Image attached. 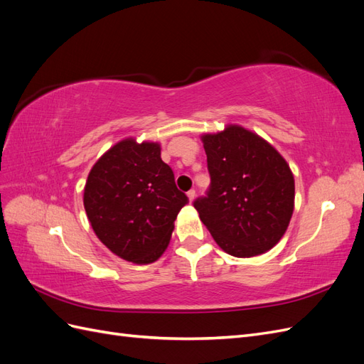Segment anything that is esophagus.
Returning a JSON list of instances; mask_svg holds the SVG:
<instances>
[{
  "label": "esophagus",
  "mask_w": 364,
  "mask_h": 364,
  "mask_svg": "<svg viewBox=\"0 0 364 364\" xmlns=\"http://www.w3.org/2000/svg\"><path fill=\"white\" fill-rule=\"evenodd\" d=\"M186 194H188V199H190L191 202L196 199V190H190Z\"/></svg>",
  "instance_id": "1"
}]
</instances>
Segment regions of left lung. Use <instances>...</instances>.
<instances>
[{"label": "left lung", "instance_id": "obj_1", "mask_svg": "<svg viewBox=\"0 0 364 364\" xmlns=\"http://www.w3.org/2000/svg\"><path fill=\"white\" fill-rule=\"evenodd\" d=\"M211 183L194 208L215 243L237 258L270 250L294 208L289 164L266 139L241 126L202 136Z\"/></svg>", "mask_w": 364, "mask_h": 364}]
</instances>
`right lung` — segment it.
<instances>
[{"instance_id":"obj_1","label":"right lung","mask_w":364,"mask_h":364,"mask_svg":"<svg viewBox=\"0 0 364 364\" xmlns=\"http://www.w3.org/2000/svg\"><path fill=\"white\" fill-rule=\"evenodd\" d=\"M188 197L179 191L158 142L119 141L87 176L83 205L95 235L115 255L150 264L167 249Z\"/></svg>"}]
</instances>
